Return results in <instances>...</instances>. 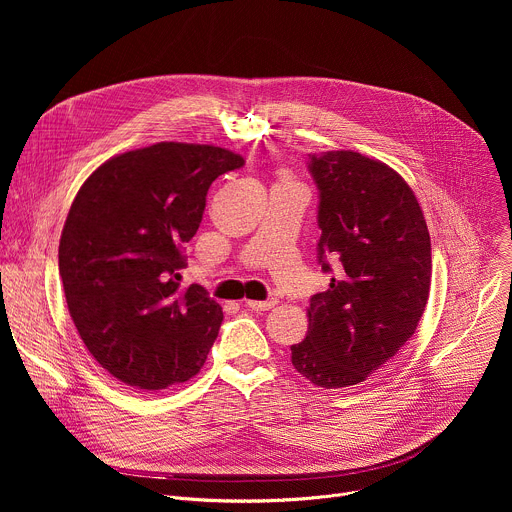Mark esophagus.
<instances>
[{
	"label": "esophagus",
	"instance_id": "esophagus-1",
	"mask_svg": "<svg viewBox=\"0 0 512 512\" xmlns=\"http://www.w3.org/2000/svg\"><path fill=\"white\" fill-rule=\"evenodd\" d=\"M275 304H277V300H275V298H271V300H265V302H245V306H247V308H251V310H255V312H265V310H271Z\"/></svg>",
	"mask_w": 512,
	"mask_h": 512
}]
</instances>
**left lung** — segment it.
<instances>
[{"label":"left lung","instance_id":"left-lung-1","mask_svg":"<svg viewBox=\"0 0 512 512\" xmlns=\"http://www.w3.org/2000/svg\"><path fill=\"white\" fill-rule=\"evenodd\" d=\"M318 188V265L330 287L310 298L291 364L324 389L358 385L413 336L425 310L431 245L407 182L356 152L308 158Z\"/></svg>","mask_w":512,"mask_h":512}]
</instances>
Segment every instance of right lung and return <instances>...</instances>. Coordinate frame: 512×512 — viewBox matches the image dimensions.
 <instances>
[{
  "label": "right lung",
  "mask_w": 512,
  "mask_h": 512,
  "mask_svg": "<svg viewBox=\"0 0 512 512\" xmlns=\"http://www.w3.org/2000/svg\"><path fill=\"white\" fill-rule=\"evenodd\" d=\"M245 160L162 141L111 158L81 186L58 247L68 312L121 383L160 391L192 379L223 324L208 291L180 285L210 184Z\"/></svg>",
  "instance_id": "1"
}]
</instances>
